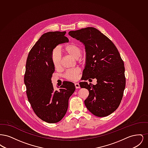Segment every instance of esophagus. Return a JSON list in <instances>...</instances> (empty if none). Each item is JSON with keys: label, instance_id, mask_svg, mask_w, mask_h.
Segmentation results:
<instances>
[{"label": "esophagus", "instance_id": "esophagus-1", "mask_svg": "<svg viewBox=\"0 0 148 148\" xmlns=\"http://www.w3.org/2000/svg\"><path fill=\"white\" fill-rule=\"evenodd\" d=\"M75 88H76V89H79L80 88V85L79 83H75Z\"/></svg>", "mask_w": 148, "mask_h": 148}]
</instances>
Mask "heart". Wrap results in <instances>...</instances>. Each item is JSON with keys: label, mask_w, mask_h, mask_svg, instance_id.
<instances>
[{"label": "heart", "mask_w": 148, "mask_h": 148, "mask_svg": "<svg viewBox=\"0 0 148 148\" xmlns=\"http://www.w3.org/2000/svg\"><path fill=\"white\" fill-rule=\"evenodd\" d=\"M64 49L66 53L73 56L74 58L77 59L80 56L82 50L75 44H68L64 47ZM51 62L56 69H59L61 66V54L58 48H56L53 50L51 56ZM80 72L79 68H75L66 71L64 74V77L67 80H75L77 79L78 75Z\"/></svg>", "instance_id": "obj_1"}]
</instances>
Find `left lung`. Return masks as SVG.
Returning <instances> with one entry per match:
<instances>
[{"label":"left lung","mask_w":148,"mask_h":148,"mask_svg":"<svg viewBox=\"0 0 148 148\" xmlns=\"http://www.w3.org/2000/svg\"><path fill=\"white\" fill-rule=\"evenodd\" d=\"M69 34L85 47L86 65L82 79L97 80L96 85L79 83L81 88L89 92L85 105L94 115L106 116L119 107L125 87L124 64L119 52L106 36L93 27L70 31Z\"/></svg>","instance_id":"obj_1"}]
</instances>
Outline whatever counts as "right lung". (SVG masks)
<instances>
[{"mask_svg": "<svg viewBox=\"0 0 148 148\" xmlns=\"http://www.w3.org/2000/svg\"><path fill=\"white\" fill-rule=\"evenodd\" d=\"M65 34L49 32L42 34L30 50L26 63L24 83L27 98L37 116L49 123L63 119L69 99L75 90L74 83L64 81L56 90L51 80L55 71L51 53L58 44L69 42Z\"/></svg>", "mask_w": 148, "mask_h": 148, "instance_id": "obj_1", "label": "right lung"}]
</instances>
